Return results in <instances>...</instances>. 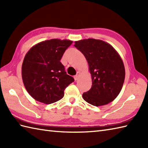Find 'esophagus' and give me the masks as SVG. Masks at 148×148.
Masks as SVG:
<instances>
[{
    "instance_id": "1",
    "label": "esophagus",
    "mask_w": 148,
    "mask_h": 148,
    "mask_svg": "<svg viewBox=\"0 0 148 148\" xmlns=\"http://www.w3.org/2000/svg\"><path fill=\"white\" fill-rule=\"evenodd\" d=\"M80 74H81V72H80L79 71L77 72V74H76V76H74V79H75V80L77 81V80L79 79V76H80Z\"/></svg>"
}]
</instances>
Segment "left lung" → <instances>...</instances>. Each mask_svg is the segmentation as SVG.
Listing matches in <instances>:
<instances>
[{"label":"left lung","mask_w":148,"mask_h":148,"mask_svg":"<svg viewBox=\"0 0 148 148\" xmlns=\"http://www.w3.org/2000/svg\"><path fill=\"white\" fill-rule=\"evenodd\" d=\"M74 46L85 56L92 76V88L83 94V99L94 106L113 101L125 81V66L120 55L111 45L100 39H82L75 41Z\"/></svg>","instance_id":"8db88e82"}]
</instances>
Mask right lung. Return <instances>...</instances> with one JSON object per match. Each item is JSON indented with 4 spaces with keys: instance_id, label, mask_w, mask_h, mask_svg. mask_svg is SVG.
I'll return each instance as SVG.
<instances>
[{
    "instance_id": "1",
    "label": "right lung",
    "mask_w": 148,
    "mask_h": 148,
    "mask_svg": "<svg viewBox=\"0 0 148 148\" xmlns=\"http://www.w3.org/2000/svg\"><path fill=\"white\" fill-rule=\"evenodd\" d=\"M72 43L67 39L42 41L30 49L21 67L27 91L37 101L50 104L62 99L64 90L74 81L67 74L60 60Z\"/></svg>"
}]
</instances>
